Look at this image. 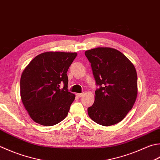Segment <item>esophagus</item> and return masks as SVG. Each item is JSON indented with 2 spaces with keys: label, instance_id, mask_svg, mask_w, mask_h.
<instances>
[{
  "label": "esophagus",
  "instance_id": "1",
  "mask_svg": "<svg viewBox=\"0 0 160 160\" xmlns=\"http://www.w3.org/2000/svg\"><path fill=\"white\" fill-rule=\"evenodd\" d=\"M83 95H84V93H76V96L78 97H81V96H82Z\"/></svg>",
  "mask_w": 160,
  "mask_h": 160
}]
</instances>
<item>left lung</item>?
I'll return each instance as SVG.
<instances>
[{"label": "left lung", "instance_id": "8db88e82", "mask_svg": "<svg viewBox=\"0 0 160 160\" xmlns=\"http://www.w3.org/2000/svg\"><path fill=\"white\" fill-rule=\"evenodd\" d=\"M96 84L94 103L89 117L98 124L110 126L126 117L136 101L137 75L134 64L118 50L98 47L86 51Z\"/></svg>", "mask_w": 160, "mask_h": 160}]
</instances>
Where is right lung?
I'll return each mask as SVG.
<instances>
[{"mask_svg":"<svg viewBox=\"0 0 160 160\" xmlns=\"http://www.w3.org/2000/svg\"><path fill=\"white\" fill-rule=\"evenodd\" d=\"M76 52L49 51L36 56L21 74L22 102L32 119L52 126L67 117L76 96L68 92L67 71ZM65 86L60 89L59 84Z\"/></svg>","mask_w":160,"mask_h":160,"instance_id":"add662e5","label":"right lung"}]
</instances>
